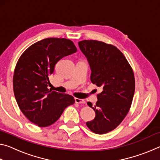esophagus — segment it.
<instances>
[{
  "instance_id": "34e87169",
  "label": "esophagus",
  "mask_w": 160,
  "mask_h": 160,
  "mask_svg": "<svg viewBox=\"0 0 160 160\" xmlns=\"http://www.w3.org/2000/svg\"><path fill=\"white\" fill-rule=\"evenodd\" d=\"M75 102L77 103V104H85V100L81 99H79V98H75Z\"/></svg>"
}]
</instances>
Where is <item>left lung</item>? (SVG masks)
<instances>
[{
    "label": "left lung",
    "mask_w": 160,
    "mask_h": 160,
    "mask_svg": "<svg viewBox=\"0 0 160 160\" xmlns=\"http://www.w3.org/2000/svg\"><path fill=\"white\" fill-rule=\"evenodd\" d=\"M91 68V82L103 90L92 107L96 116L86 123L91 131L104 134L115 129L122 122L131 108L135 81L131 65L115 46L97 40L78 42Z\"/></svg>",
    "instance_id": "left-lung-1"
}]
</instances>
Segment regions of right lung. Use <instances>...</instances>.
Here are the masks:
<instances>
[{"label":"right lung","instance_id":"add662e5","mask_svg":"<svg viewBox=\"0 0 160 160\" xmlns=\"http://www.w3.org/2000/svg\"><path fill=\"white\" fill-rule=\"evenodd\" d=\"M76 51L71 40L47 38L31 45L18 59L13 90L19 108L32 123L39 127L52 125L75 103L72 96L48 90L47 86L57 62Z\"/></svg>","mask_w":160,"mask_h":160}]
</instances>
